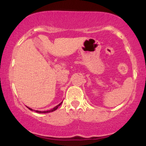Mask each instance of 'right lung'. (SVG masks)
<instances>
[{"instance_id": "obj_1", "label": "right lung", "mask_w": 146, "mask_h": 146, "mask_svg": "<svg viewBox=\"0 0 146 146\" xmlns=\"http://www.w3.org/2000/svg\"><path fill=\"white\" fill-rule=\"evenodd\" d=\"M62 102H61V103L60 104H59L58 105H57L56 107H54V108H53V109H51V110H46V111H40V110H35V111L36 112V113H51V112H53V111H55V110H57L58 109V107L60 106V105L62 104ZM28 108H29V110H33L32 109H31V108H29V107H27Z\"/></svg>"}]
</instances>
